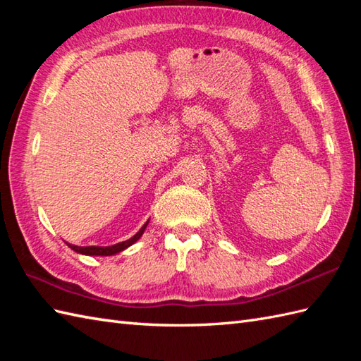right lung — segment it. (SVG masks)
<instances>
[{
    "instance_id": "1",
    "label": "right lung",
    "mask_w": 361,
    "mask_h": 361,
    "mask_svg": "<svg viewBox=\"0 0 361 361\" xmlns=\"http://www.w3.org/2000/svg\"><path fill=\"white\" fill-rule=\"evenodd\" d=\"M149 225V220L145 221V224L142 225V228L137 231L133 237H130L128 240H124V242H119V243H114V245H110V247H96V245H91V247H78V245H71L68 243L66 245L70 247L73 251L79 252V255H83V256H113V255H118V252L127 250L128 247H132V245L141 239V235L144 234L145 228H147Z\"/></svg>"
}]
</instances>
